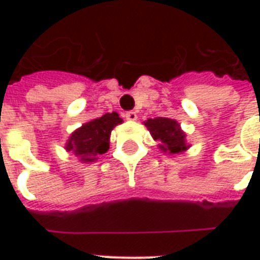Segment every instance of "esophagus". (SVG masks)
<instances>
[{"instance_id":"obj_1","label":"esophagus","mask_w":260,"mask_h":260,"mask_svg":"<svg viewBox=\"0 0 260 260\" xmlns=\"http://www.w3.org/2000/svg\"><path fill=\"white\" fill-rule=\"evenodd\" d=\"M125 118L128 119V121H136L138 119V114H136V111H128V113H125Z\"/></svg>"}]
</instances>
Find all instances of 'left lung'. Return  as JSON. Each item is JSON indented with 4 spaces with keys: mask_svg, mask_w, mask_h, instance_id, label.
I'll use <instances>...</instances> for the list:
<instances>
[{
    "mask_svg": "<svg viewBox=\"0 0 260 260\" xmlns=\"http://www.w3.org/2000/svg\"><path fill=\"white\" fill-rule=\"evenodd\" d=\"M143 124L149 129L153 139L158 142L157 147L163 153L180 154L191 146L186 142V134L181 129V125L175 119L156 117L149 118Z\"/></svg>",
    "mask_w": 260,
    "mask_h": 260,
    "instance_id": "1",
    "label": "left lung"
}]
</instances>
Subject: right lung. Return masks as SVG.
<instances>
[{
  "label": "right lung",
  "mask_w": 260,
  "mask_h": 260,
  "mask_svg": "<svg viewBox=\"0 0 260 260\" xmlns=\"http://www.w3.org/2000/svg\"><path fill=\"white\" fill-rule=\"evenodd\" d=\"M122 118L115 111L107 113L83 124L69 135L65 150L78 157L80 163H93L110 147V135Z\"/></svg>",
  "instance_id": "1"
}]
</instances>
